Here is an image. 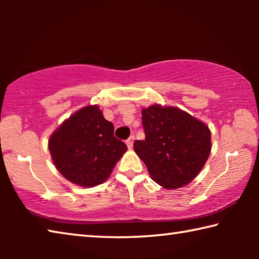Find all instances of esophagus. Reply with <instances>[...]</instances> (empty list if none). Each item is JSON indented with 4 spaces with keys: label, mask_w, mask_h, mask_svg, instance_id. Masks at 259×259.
<instances>
[{
    "label": "esophagus",
    "mask_w": 259,
    "mask_h": 259,
    "mask_svg": "<svg viewBox=\"0 0 259 259\" xmlns=\"http://www.w3.org/2000/svg\"><path fill=\"white\" fill-rule=\"evenodd\" d=\"M134 140H135V137H134V136H130V137L128 138V139H126V146H128L129 148H131V147H133V145H134Z\"/></svg>",
    "instance_id": "34e87169"
}]
</instances>
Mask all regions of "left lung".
I'll use <instances>...</instances> for the list:
<instances>
[{
    "label": "left lung",
    "instance_id": "8db88e82",
    "mask_svg": "<svg viewBox=\"0 0 259 259\" xmlns=\"http://www.w3.org/2000/svg\"><path fill=\"white\" fill-rule=\"evenodd\" d=\"M142 121L145 139L136 140L134 148L153 181L172 190L198 176L211 150V135L203 122L160 105L144 108Z\"/></svg>",
    "mask_w": 259,
    "mask_h": 259
}]
</instances>
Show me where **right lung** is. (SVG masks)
<instances>
[{
  "instance_id": "add662e5",
  "label": "right lung",
  "mask_w": 259,
  "mask_h": 259,
  "mask_svg": "<svg viewBox=\"0 0 259 259\" xmlns=\"http://www.w3.org/2000/svg\"><path fill=\"white\" fill-rule=\"evenodd\" d=\"M49 151L65 178L91 187L109 177L126 145L114 136L113 123L95 105L81 108L51 135Z\"/></svg>"
}]
</instances>
